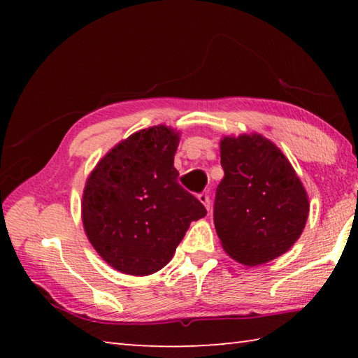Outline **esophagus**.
I'll return each instance as SVG.
<instances>
[{"instance_id": "esophagus-1", "label": "esophagus", "mask_w": 358, "mask_h": 358, "mask_svg": "<svg viewBox=\"0 0 358 358\" xmlns=\"http://www.w3.org/2000/svg\"><path fill=\"white\" fill-rule=\"evenodd\" d=\"M199 201H201V202L205 205V208L210 210V196H208L207 192L199 194Z\"/></svg>"}]
</instances>
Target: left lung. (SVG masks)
<instances>
[{
  "mask_svg": "<svg viewBox=\"0 0 358 358\" xmlns=\"http://www.w3.org/2000/svg\"><path fill=\"white\" fill-rule=\"evenodd\" d=\"M221 166L213 217L224 251L248 266L289 251L305 229L310 202L282 151L260 134L227 136Z\"/></svg>",
  "mask_w": 358,
  "mask_h": 358,
  "instance_id": "8db88e82",
  "label": "left lung"
}]
</instances>
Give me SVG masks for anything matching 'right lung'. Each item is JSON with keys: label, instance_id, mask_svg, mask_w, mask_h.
Segmentation results:
<instances>
[{"label": "right lung", "instance_id": "right-lung-1", "mask_svg": "<svg viewBox=\"0 0 358 358\" xmlns=\"http://www.w3.org/2000/svg\"><path fill=\"white\" fill-rule=\"evenodd\" d=\"M178 143L180 132L162 124L134 132L102 157L85 183V234L121 273H156L171 262L189 224L207 215L178 185Z\"/></svg>", "mask_w": 358, "mask_h": 358}]
</instances>
